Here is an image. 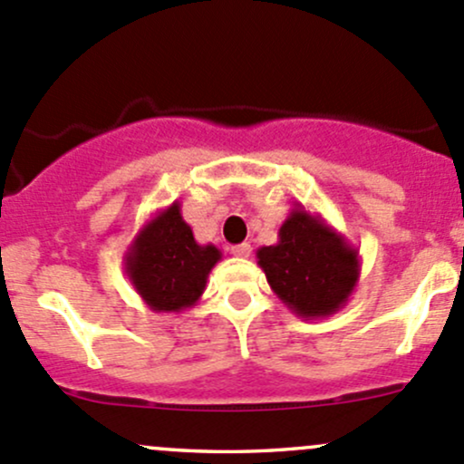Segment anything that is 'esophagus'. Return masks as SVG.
Instances as JSON below:
<instances>
[{
    "label": "esophagus",
    "instance_id": "esophagus-1",
    "mask_svg": "<svg viewBox=\"0 0 464 464\" xmlns=\"http://www.w3.org/2000/svg\"><path fill=\"white\" fill-rule=\"evenodd\" d=\"M232 255L238 256V259H247L252 255V247L250 243H238V246L232 247Z\"/></svg>",
    "mask_w": 464,
    "mask_h": 464
}]
</instances>
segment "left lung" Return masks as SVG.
Instances as JSON below:
<instances>
[{"instance_id":"1","label":"left lung","mask_w":464,"mask_h":464,"mask_svg":"<svg viewBox=\"0 0 464 464\" xmlns=\"http://www.w3.org/2000/svg\"><path fill=\"white\" fill-rule=\"evenodd\" d=\"M272 293L302 319L337 313L360 281V250L328 226L322 214L295 208L279 227V241L256 250Z\"/></svg>"}]
</instances>
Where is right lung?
<instances>
[{"instance_id": "add662e5", "label": "right lung", "mask_w": 464, "mask_h": 464, "mask_svg": "<svg viewBox=\"0 0 464 464\" xmlns=\"http://www.w3.org/2000/svg\"><path fill=\"white\" fill-rule=\"evenodd\" d=\"M212 243L200 246L180 214V203L156 212L125 252V272L147 308L183 313L203 295L212 267L221 261Z\"/></svg>"}]
</instances>
